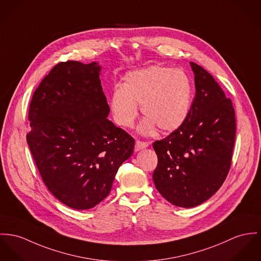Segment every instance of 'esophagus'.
Returning a JSON list of instances; mask_svg holds the SVG:
<instances>
[{
	"label": "esophagus",
	"instance_id": "1",
	"mask_svg": "<svg viewBox=\"0 0 261 261\" xmlns=\"http://www.w3.org/2000/svg\"><path fill=\"white\" fill-rule=\"evenodd\" d=\"M148 143L147 142H143V141L137 140L135 143V151H140L142 149H145L148 147Z\"/></svg>",
	"mask_w": 261,
	"mask_h": 261
}]
</instances>
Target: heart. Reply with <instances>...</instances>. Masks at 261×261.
I'll return each mask as SVG.
<instances>
[{"label": "heart", "mask_w": 261, "mask_h": 261, "mask_svg": "<svg viewBox=\"0 0 261 261\" xmlns=\"http://www.w3.org/2000/svg\"><path fill=\"white\" fill-rule=\"evenodd\" d=\"M193 82L182 70L152 65L128 72L122 86L110 96L114 121L122 127L132 126L138 114L137 104L146 118L139 126L144 134L173 132L187 120L193 100Z\"/></svg>", "instance_id": "1"}]
</instances>
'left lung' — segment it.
<instances>
[{
	"mask_svg": "<svg viewBox=\"0 0 261 261\" xmlns=\"http://www.w3.org/2000/svg\"><path fill=\"white\" fill-rule=\"evenodd\" d=\"M196 96L185 123L153 148L158 165L153 180L174 205L194 207L225 180L232 159L237 120L230 98L201 65L191 62Z\"/></svg>",
	"mask_w": 261,
	"mask_h": 261,
	"instance_id": "1",
	"label": "left lung"
}]
</instances>
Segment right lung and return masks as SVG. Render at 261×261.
<instances>
[{
	"label": "right lung",
	"instance_id": "add662e5",
	"mask_svg": "<svg viewBox=\"0 0 261 261\" xmlns=\"http://www.w3.org/2000/svg\"><path fill=\"white\" fill-rule=\"evenodd\" d=\"M97 62L54 66L33 94L27 142L41 179L62 203L88 210L111 191L135 140L107 119Z\"/></svg>",
	"mask_w": 261,
	"mask_h": 261
}]
</instances>
